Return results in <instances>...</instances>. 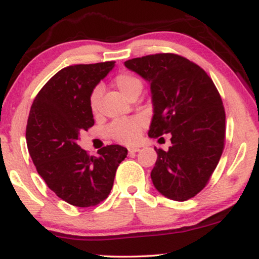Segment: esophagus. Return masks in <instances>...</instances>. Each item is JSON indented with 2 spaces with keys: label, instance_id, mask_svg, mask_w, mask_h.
<instances>
[{
  "label": "esophagus",
  "instance_id": "34e87169",
  "mask_svg": "<svg viewBox=\"0 0 259 259\" xmlns=\"http://www.w3.org/2000/svg\"><path fill=\"white\" fill-rule=\"evenodd\" d=\"M140 148L139 147H131L128 148V153L132 154V153H137V152H139Z\"/></svg>",
  "mask_w": 259,
  "mask_h": 259
}]
</instances>
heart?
<instances>
[{
	"label": "heart",
	"instance_id": "obj_1",
	"mask_svg": "<svg viewBox=\"0 0 259 259\" xmlns=\"http://www.w3.org/2000/svg\"><path fill=\"white\" fill-rule=\"evenodd\" d=\"M114 86L118 88L123 97L131 100L133 97L140 94L141 90H143V81L140 80V77L132 73H120L114 77ZM101 93V87L97 86L90 95V107L94 114L99 112V102H100ZM143 126L144 120L138 118V116L128 119H118L114 120L108 126L107 134L118 143L131 145L138 140Z\"/></svg>",
	"mask_w": 259,
	"mask_h": 259
}]
</instances>
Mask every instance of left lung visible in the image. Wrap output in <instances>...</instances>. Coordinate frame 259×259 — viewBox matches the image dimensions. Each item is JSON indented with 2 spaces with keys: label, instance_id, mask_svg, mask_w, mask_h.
<instances>
[{
  "label": "left lung",
  "instance_id": "1",
  "mask_svg": "<svg viewBox=\"0 0 259 259\" xmlns=\"http://www.w3.org/2000/svg\"><path fill=\"white\" fill-rule=\"evenodd\" d=\"M125 66L151 84L153 118L148 137L171 136L167 152L154 147V187L172 200L193 198L206 186L224 150L221 94L203 68L172 53L131 59Z\"/></svg>",
  "mask_w": 259,
  "mask_h": 259
}]
</instances>
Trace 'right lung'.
Returning <instances> with one entry per match:
<instances>
[{
  "label": "right lung",
  "mask_w": 259,
  "mask_h": 259,
  "mask_svg": "<svg viewBox=\"0 0 259 259\" xmlns=\"http://www.w3.org/2000/svg\"><path fill=\"white\" fill-rule=\"evenodd\" d=\"M114 61L62 68L41 88L27 122L28 151L47 186L66 203L95 206L111 192L116 168L127 157L120 145L90 155L77 145L81 131L94 125L90 95Z\"/></svg>",
  "instance_id": "obj_1"
}]
</instances>
